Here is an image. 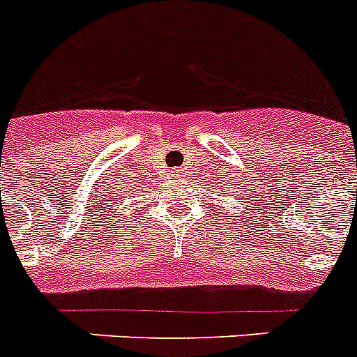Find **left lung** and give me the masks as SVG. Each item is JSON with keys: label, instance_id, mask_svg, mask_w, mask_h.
<instances>
[{"label": "left lung", "instance_id": "obj_1", "mask_svg": "<svg viewBox=\"0 0 357 357\" xmlns=\"http://www.w3.org/2000/svg\"><path fill=\"white\" fill-rule=\"evenodd\" d=\"M217 194H219V192H217ZM248 199H250V197H248V194H246V197H241V203H246V204H248ZM234 210H235V208H234ZM246 212H248V210H246ZM237 219H241V217L237 215Z\"/></svg>", "mask_w": 357, "mask_h": 357}]
</instances>
